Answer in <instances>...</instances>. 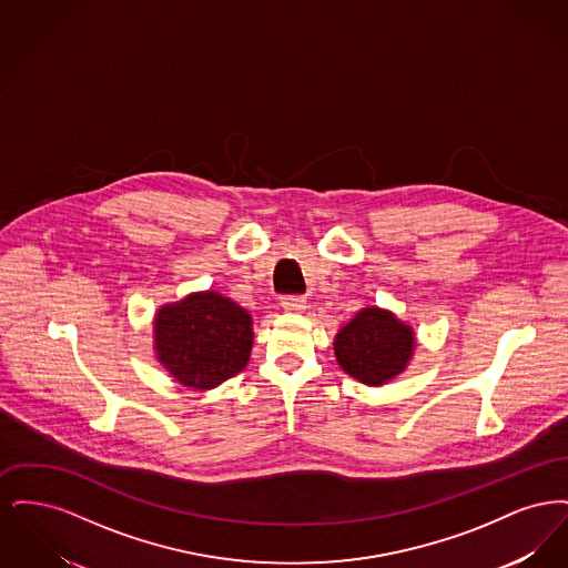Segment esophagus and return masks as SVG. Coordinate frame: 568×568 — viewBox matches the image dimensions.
Segmentation results:
<instances>
[{"mask_svg":"<svg viewBox=\"0 0 568 568\" xmlns=\"http://www.w3.org/2000/svg\"><path fill=\"white\" fill-rule=\"evenodd\" d=\"M281 306L287 311V313H300L306 308V297L297 296H283L281 297Z\"/></svg>","mask_w":568,"mask_h":568,"instance_id":"obj_1","label":"esophagus"}]
</instances>
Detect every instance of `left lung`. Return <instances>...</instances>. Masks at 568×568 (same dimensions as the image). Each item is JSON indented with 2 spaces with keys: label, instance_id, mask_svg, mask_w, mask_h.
<instances>
[{
  "label": "left lung",
  "instance_id": "8db88e82",
  "mask_svg": "<svg viewBox=\"0 0 568 568\" xmlns=\"http://www.w3.org/2000/svg\"><path fill=\"white\" fill-rule=\"evenodd\" d=\"M415 336L389 311L364 308L334 341L343 371L366 385H383L400 375L410 359Z\"/></svg>",
  "mask_w": 568,
  "mask_h": 568
}]
</instances>
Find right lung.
<instances>
[{"instance_id": "right-lung-1", "label": "right lung", "mask_w": 568, "mask_h": 568, "mask_svg": "<svg viewBox=\"0 0 568 568\" xmlns=\"http://www.w3.org/2000/svg\"><path fill=\"white\" fill-rule=\"evenodd\" d=\"M153 329L168 373L195 389H211L239 375L253 345L248 313L215 292L163 306Z\"/></svg>"}]
</instances>
